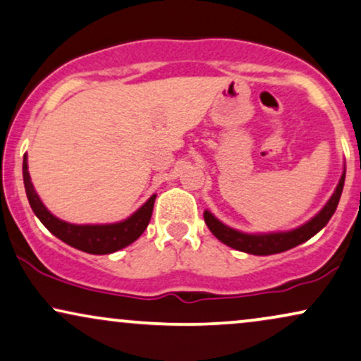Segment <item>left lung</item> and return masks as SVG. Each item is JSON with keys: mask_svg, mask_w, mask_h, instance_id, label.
I'll return each instance as SVG.
<instances>
[{"mask_svg": "<svg viewBox=\"0 0 361 361\" xmlns=\"http://www.w3.org/2000/svg\"><path fill=\"white\" fill-rule=\"evenodd\" d=\"M345 185V171L340 178V183L336 186L335 193L331 195V198L328 200V203L323 207V209L317 216L312 218L308 223H305L303 226L296 228V230L285 231V233H268V235H248L236 231L233 228L223 225L220 220L213 216L209 212H204V223H207L209 231L216 236L221 243H225L231 248L240 250V252L252 253V255H273V253H281L286 250L295 248V246L305 243V241L312 238L313 235H317L323 226L330 221V218L335 213L336 207H338L341 191H343Z\"/></svg>", "mask_w": 361, "mask_h": 361, "instance_id": "8db88e82", "label": "left lung"}]
</instances>
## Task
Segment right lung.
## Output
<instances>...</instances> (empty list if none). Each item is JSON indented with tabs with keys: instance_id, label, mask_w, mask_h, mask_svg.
Segmentation results:
<instances>
[{
	"instance_id": "add662e5",
	"label": "right lung",
	"mask_w": 361,
	"mask_h": 361,
	"mask_svg": "<svg viewBox=\"0 0 361 361\" xmlns=\"http://www.w3.org/2000/svg\"><path fill=\"white\" fill-rule=\"evenodd\" d=\"M23 180H25V190L31 209L39 218V221L56 238L65 241L73 248L91 255H108L118 252V250L125 248V246L133 243L135 240H138L141 233L147 230L153 213L154 198H157V195H153L138 212L131 214L125 221L113 223V225H71V223L59 220V218L49 213L47 207L41 203L39 196L35 191L33 183H31L26 154L23 158Z\"/></svg>"
}]
</instances>
